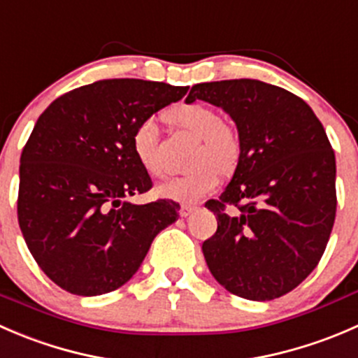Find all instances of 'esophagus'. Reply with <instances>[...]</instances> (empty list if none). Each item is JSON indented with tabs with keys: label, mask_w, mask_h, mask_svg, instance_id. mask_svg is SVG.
Segmentation results:
<instances>
[{
	"label": "esophagus",
	"mask_w": 358,
	"mask_h": 358,
	"mask_svg": "<svg viewBox=\"0 0 358 358\" xmlns=\"http://www.w3.org/2000/svg\"><path fill=\"white\" fill-rule=\"evenodd\" d=\"M196 209H197V206H194V204H182V208H180V215L185 216V218H187V216L192 215Z\"/></svg>",
	"instance_id": "1"
}]
</instances>
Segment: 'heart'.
Listing matches in <instances>:
<instances>
[{"label":"heart","instance_id":"b5f03b06","mask_svg":"<svg viewBox=\"0 0 358 358\" xmlns=\"http://www.w3.org/2000/svg\"><path fill=\"white\" fill-rule=\"evenodd\" d=\"M166 119L178 129L199 138V147L194 150L190 161L192 171L166 180L157 187V194L180 202L201 199L215 189L220 175H229L236 169L241 157L239 133L229 122L222 121L218 110L201 102L173 107L166 112ZM159 142L161 135L154 119H145L133 131V152L142 168L152 176L166 175Z\"/></svg>","mask_w":358,"mask_h":358}]
</instances>
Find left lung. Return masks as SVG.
<instances>
[{
  "label": "left lung",
  "instance_id": "1",
  "mask_svg": "<svg viewBox=\"0 0 358 358\" xmlns=\"http://www.w3.org/2000/svg\"><path fill=\"white\" fill-rule=\"evenodd\" d=\"M197 99L230 114L241 138L232 180L206 202L218 222L202 244L209 272L241 298H280L319 265L334 225L336 159L326 129L305 100L258 79L194 85L187 102Z\"/></svg>",
  "mask_w": 358,
  "mask_h": 358
}]
</instances>
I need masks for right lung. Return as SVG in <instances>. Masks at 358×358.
<instances>
[{
  "instance_id": "right-lung-1",
  "label": "right lung",
  "mask_w": 358,
  "mask_h": 358,
  "mask_svg": "<svg viewBox=\"0 0 358 358\" xmlns=\"http://www.w3.org/2000/svg\"><path fill=\"white\" fill-rule=\"evenodd\" d=\"M189 86L102 79L59 96L39 115L22 156L17 215L39 268L78 296L128 282L180 204L122 201L152 189L133 131Z\"/></svg>"
}]
</instances>
